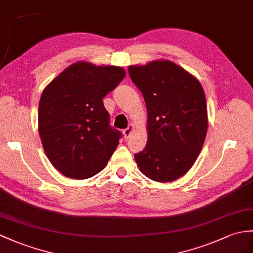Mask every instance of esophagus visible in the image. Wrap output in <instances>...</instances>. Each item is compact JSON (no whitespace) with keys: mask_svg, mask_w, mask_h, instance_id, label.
I'll return each instance as SVG.
<instances>
[{"mask_svg":"<svg viewBox=\"0 0 253 253\" xmlns=\"http://www.w3.org/2000/svg\"><path fill=\"white\" fill-rule=\"evenodd\" d=\"M132 132V125H129L126 129H124V131H123V133H124V137L127 139L130 137V134Z\"/></svg>","mask_w":253,"mask_h":253,"instance_id":"1","label":"esophagus"}]
</instances>
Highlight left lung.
I'll use <instances>...</instances> for the list:
<instances>
[{
	"mask_svg": "<svg viewBox=\"0 0 253 253\" xmlns=\"http://www.w3.org/2000/svg\"><path fill=\"white\" fill-rule=\"evenodd\" d=\"M128 72L148 110V141L134 160L151 180H177L194 165L206 138L203 87L192 74L168 60L130 66Z\"/></svg>",
	"mask_w": 253,
	"mask_h": 253,
	"instance_id": "1",
	"label": "left lung"
}]
</instances>
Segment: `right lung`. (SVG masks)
Returning a JSON list of instances; mask_svg holds the SVG:
<instances>
[{
	"label": "right lung",
	"instance_id": "obj_1",
	"mask_svg": "<svg viewBox=\"0 0 253 253\" xmlns=\"http://www.w3.org/2000/svg\"><path fill=\"white\" fill-rule=\"evenodd\" d=\"M121 67L79 61L45 87L39 105V132L58 171L87 179L107 166L122 132L110 126L102 99L125 78Z\"/></svg>",
	"mask_w": 253,
	"mask_h": 253
}]
</instances>
